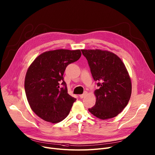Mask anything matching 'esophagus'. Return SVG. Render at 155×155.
<instances>
[{"mask_svg": "<svg viewBox=\"0 0 155 155\" xmlns=\"http://www.w3.org/2000/svg\"><path fill=\"white\" fill-rule=\"evenodd\" d=\"M87 91H84V92L83 93V94H82L79 95V97H80V98L83 99V97H84L87 95Z\"/></svg>", "mask_w": 155, "mask_h": 155, "instance_id": "obj_1", "label": "esophagus"}]
</instances>
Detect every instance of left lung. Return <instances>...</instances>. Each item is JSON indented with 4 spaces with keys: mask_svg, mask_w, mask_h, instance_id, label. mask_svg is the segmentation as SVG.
<instances>
[{
    "mask_svg": "<svg viewBox=\"0 0 155 155\" xmlns=\"http://www.w3.org/2000/svg\"><path fill=\"white\" fill-rule=\"evenodd\" d=\"M98 89L94 91L95 105L89 111L101 120L113 118L128 104L131 82L121 59L113 52L99 49H82Z\"/></svg>",
    "mask_w": 155,
    "mask_h": 155,
    "instance_id": "obj_1",
    "label": "left lung"
}]
</instances>
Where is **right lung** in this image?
Here are the masks:
<instances>
[{
	"label": "right lung",
	"instance_id": "obj_1",
	"mask_svg": "<svg viewBox=\"0 0 155 155\" xmlns=\"http://www.w3.org/2000/svg\"><path fill=\"white\" fill-rule=\"evenodd\" d=\"M81 56L80 50L45 52L27 70L24 83L27 101L32 110L44 121L57 123L69 114L76 99L68 93L63 74L69 64Z\"/></svg>",
	"mask_w": 155,
	"mask_h": 155
}]
</instances>
